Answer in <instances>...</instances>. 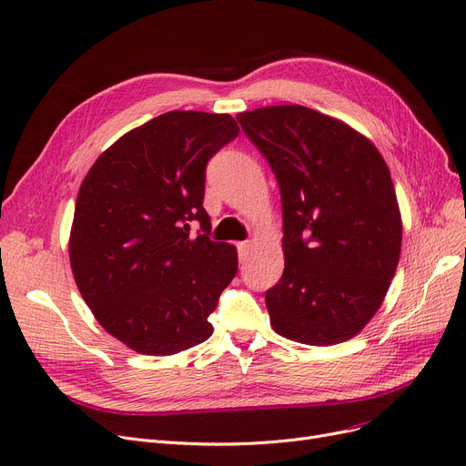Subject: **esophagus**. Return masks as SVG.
<instances>
[{
	"label": "esophagus",
	"instance_id": "34e87169",
	"mask_svg": "<svg viewBox=\"0 0 466 466\" xmlns=\"http://www.w3.org/2000/svg\"><path fill=\"white\" fill-rule=\"evenodd\" d=\"M251 248H253L251 241H239V244H238V255H239V260H241V262H244V260L249 257Z\"/></svg>",
	"mask_w": 466,
	"mask_h": 466
}]
</instances>
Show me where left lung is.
Listing matches in <instances>:
<instances>
[{"label": "left lung", "instance_id": "left-lung-1", "mask_svg": "<svg viewBox=\"0 0 466 466\" xmlns=\"http://www.w3.org/2000/svg\"><path fill=\"white\" fill-rule=\"evenodd\" d=\"M281 194L286 267L267 291L281 337L329 347L382 305L401 249V217L380 152L345 121L299 105L236 116Z\"/></svg>", "mask_w": 466, "mask_h": 466}]
</instances>
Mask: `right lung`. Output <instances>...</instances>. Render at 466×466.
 <instances>
[{
  "label": "right lung",
  "instance_id": "right-lung-1",
  "mask_svg": "<svg viewBox=\"0 0 466 466\" xmlns=\"http://www.w3.org/2000/svg\"><path fill=\"white\" fill-rule=\"evenodd\" d=\"M238 133L230 114H161L119 137L79 187L68 244L76 286L100 326L138 354H177L213 333L208 318L238 251L209 238L206 167Z\"/></svg>",
  "mask_w": 466,
  "mask_h": 466
}]
</instances>
